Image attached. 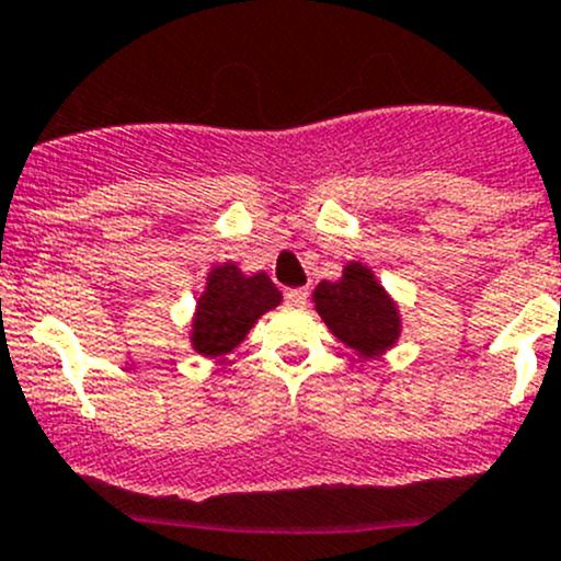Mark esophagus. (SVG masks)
<instances>
[{
    "instance_id": "esophagus-1",
    "label": "esophagus",
    "mask_w": 561,
    "mask_h": 561,
    "mask_svg": "<svg viewBox=\"0 0 561 561\" xmlns=\"http://www.w3.org/2000/svg\"><path fill=\"white\" fill-rule=\"evenodd\" d=\"M285 298H287V304H290V307H304V304H307V298H309V290H307V287H296V290H287Z\"/></svg>"
}]
</instances>
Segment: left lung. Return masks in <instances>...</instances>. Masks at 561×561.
<instances>
[{
	"mask_svg": "<svg viewBox=\"0 0 561 561\" xmlns=\"http://www.w3.org/2000/svg\"><path fill=\"white\" fill-rule=\"evenodd\" d=\"M312 301L328 331L360 358H380L399 342V304L360 260H350L336 282L322 279Z\"/></svg>",
	"mask_w": 561,
	"mask_h": 561,
	"instance_id": "obj_1",
	"label": "left lung"
}]
</instances>
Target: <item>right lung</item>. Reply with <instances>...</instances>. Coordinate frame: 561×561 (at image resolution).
Returning a JSON list of instances; mask_svg holds the SVG:
<instances>
[{"label":"right lung","instance_id":"1","mask_svg":"<svg viewBox=\"0 0 561 561\" xmlns=\"http://www.w3.org/2000/svg\"><path fill=\"white\" fill-rule=\"evenodd\" d=\"M282 304V293L265 271L244 274L239 263L208 271L190 320V344L201 358L222 360L233 353L254 322Z\"/></svg>","mask_w":561,"mask_h":561}]
</instances>
